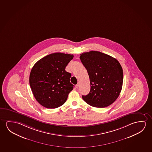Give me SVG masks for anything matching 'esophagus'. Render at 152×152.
I'll use <instances>...</instances> for the list:
<instances>
[{"label":"esophagus","mask_w":152,"mask_h":152,"mask_svg":"<svg viewBox=\"0 0 152 152\" xmlns=\"http://www.w3.org/2000/svg\"><path fill=\"white\" fill-rule=\"evenodd\" d=\"M79 87V84H77V85H76V86H75V87L76 88H77L78 87Z\"/></svg>","instance_id":"obj_1"}]
</instances>
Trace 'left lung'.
<instances>
[{"mask_svg": "<svg viewBox=\"0 0 152 152\" xmlns=\"http://www.w3.org/2000/svg\"><path fill=\"white\" fill-rule=\"evenodd\" d=\"M90 80L91 90L82 98L93 107L104 108L111 105L119 96L123 81V72L116 59L97 51L80 55Z\"/></svg>", "mask_w": 152, "mask_h": 152, "instance_id": "left-lung-1", "label": "left lung"}]
</instances>
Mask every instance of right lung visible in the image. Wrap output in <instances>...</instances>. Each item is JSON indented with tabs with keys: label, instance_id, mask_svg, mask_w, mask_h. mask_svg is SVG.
Listing matches in <instances>:
<instances>
[{
	"label": "right lung",
	"instance_id": "1",
	"mask_svg": "<svg viewBox=\"0 0 152 152\" xmlns=\"http://www.w3.org/2000/svg\"><path fill=\"white\" fill-rule=\"evenodd\" d=\"M74 55L61 53L49 54L38 61L31 70L29 84L35 99L47 108L65 103L74 85L65 68Z\"/></svg>",
	"mask_w": 152,
	"mask_h": 152
}]
</instances>
